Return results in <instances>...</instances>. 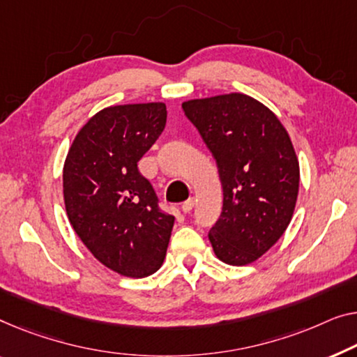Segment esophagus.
I'll return each instance as SVG.
<instances>
[{"mask_svg":"<svg viewBox=\"0 0 357 357\" xmlns=\"http://www.w3.org/2000/svg\"><path fill=\"white\" fill-rule=\"evenodd\" d=\"M194 204H195L194 197H190V199H188L185 202H183V205H181V210H183L184 213H189L190 210L194 208Z\"/></svg>","mask_w":357,"mask_h":357,"instance_id":"esophagus-1","label":"esophagus"}]
</instances>
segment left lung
I'll return each instance as SVG.
<instances>
[{
    "instance_id": "obj_1",
    "label": "left lung",
    "mask_w": 357,
    "mask_h": 357,
    "mask_svg": "<svg viewBox=\"0 0 357 357\" xmlns=\"http://www.w3.org/2000/svg\"><path fill=\"white\" fill-rule=\"evenodd\" d=\"M216 160L222 211L208 232L222 263L245 266L264 255L290 225L300 167L278 116L250 96L232 93L183 104Z\"/></svg>"
}]
</instances>
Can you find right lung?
Segmentation results:
<instances>
[{"label": "right lung", "instance_id": "right-lung-1", "mask_svg": "<svg viewBox=\"0 0 357 357\" xmlns=\"http://www.w3.org/2000/svg\"><path fill=\"white\" fill-rule=\"evenodd\" d=\"M165 125L162 102L107 107L79 130L63 165L72 227L96 259L126 278L155 273L172 236L174 216L137 169Z\"/></svg>", "mask_w": 357, "mask_h": 357}]
</instances>
